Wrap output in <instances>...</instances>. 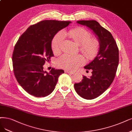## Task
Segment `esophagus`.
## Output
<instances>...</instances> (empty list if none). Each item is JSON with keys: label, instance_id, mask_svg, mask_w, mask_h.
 <instances>
[{"label": "esophagus", "instance_id": "obj_1", "mask_svg": "<svg viewBox=\"0 0 132 132\" xmlns=\"http://www.w3.org/2000/svg\"><path fill=\"white\" fill-rule=\"evenodd\" d=\"M66 73H69L71 75H73L75 73L74 72H72V71H65Z\"/></svg>", "mask_w": 132, "mask_h": 132}]
</instances>
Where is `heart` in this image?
<instances>
[{
    "label": "heart",
    "mask_w": 132,
    "mask_h": 132,
    "mask_svg": "<svg viewBox=\"0 0 132 132\" xmlns=\"http://www.w3.org/2000/svg\"><path fill=\"white\" fill-rule=\"evenodd\" d=\"M69 36L79 46L80 51L89 59H94L98 54L100 43L95 38H91V34L85 29L78 27L71 30ZM66 37L65 32L61 31L54 37L52 42V49L54 54H59ZM85 62L84 58L81 55L64 54L58 59L57 65L62 69L69 70H75L82 65Z\"/></svg>",
    "instance_id": "1"
}]
</instances>
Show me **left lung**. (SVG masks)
<instances>
[{
    "mask_svg": "<svg viewBox=\"0 0 132 132\" xmlns=\"http://www.w3.org/2000/svg\"><path fill=\"white\" fill-rule=\"evenodd\" d=\"M77 23L92 30L100 43L98 54L84 67L86 70H92V76L89 78L84 76L81 81L74 85L80 96L92 100L103 94L113 82L119 65V49L111 34L98 22L79 21Z\"/></svg>",
    "mask_w": 132,
    "mask_h": 132,
    "instance_id": "obj_1",
    "label": "left lung"
}]
</instances>
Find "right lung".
I'll return each mask as SVG.
<instances>
[{"mask_svg": "<svg viewBox=\"0 0 132 132\" xmlns=\"http://www.w3.org/2000/svg\"><path fill=\"white\" fill-rule=\"evenodd\" d=\"M70 21H42L29 27L19 37L12 54L13 72L18 83L28 94L36 97L51 94L63 70L52 68L48 73L43 65L54 56L52 41Z\"/></svg>", "mask_w": 132, "mask_h": 132, "instance_id": "1", "label": "right lung"}]
</instances>
